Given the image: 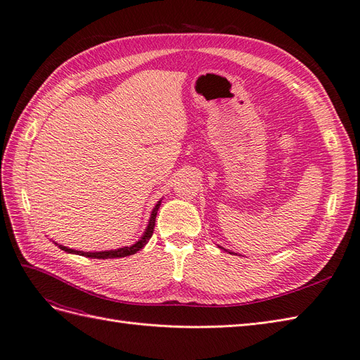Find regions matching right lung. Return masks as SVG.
I'll list each match as a JSON object with an SVG mask.
<instances>
[{"label":"right lung","instance_id":"obj_1","mask_svg":"<svg viewBox=\"0 0 360 360\" xmlns=\"http://www.w3.org/2000/svg\"><path fill=\"white\" fill-rule=\"evenodd\" d=\"M160 202L162 200L155 205V207L153 209L151 212V217H150V222H148V226L144 232V236L141 237V240H138L134 245L131 247H122V248H117V250H108V252H96V253H89V252H77V250H72V248H68L65 245H57L65 250V252L68 253H73V255H81V256H85V257H92V259H113V257H127V256H131V255H135L136 252H139L147 243L148 240L151 238L153 236V231H154V225H155V216H158V210L160 207Z\"/></svg>","mask_w":360,"mask_h":360}]
</instances>
